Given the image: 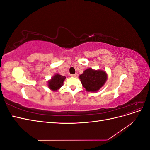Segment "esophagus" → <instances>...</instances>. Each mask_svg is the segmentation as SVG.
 <instances>
[{
    "instance_id": "obj_1",
    "label": "esophagus",
    "mask_w": 150,
    "mask_h": 150,
    "mask_svg": "<svg viewBox=\"0 0 150 150\" xmlns=\"http://www.w3.org/2000/svg\"><path fill=\"white\" fill-rule=\"evenodd\" d=\"M71 77H74V78H75V77H76V74H71L70 75Z\"/></svg>"
}]
</instances>
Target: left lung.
<instances>
[{
  "label": "left lung",
  "instance_id": "left-lung-1",
  "mask_svg": "<svg viewBox=\"0 0 150 150\" xmlns=\"http://www.w3.org/2000/svg\"><path fill=\"white\" fill-rule=\"evenodd\" d=\"M107 78L105 71L94 70L92 68L86 69L79 76L81 83L88 92H97L105 84Z\"/></svg>",
  "mask_w": 150,
  "mask_h": 150
}]
</instances>
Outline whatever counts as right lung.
I'll return each instance as SVG.
<instances>
[{"instance_id":"1","label":"right lung","mask_w":150,"mask_h":150,"mask_svg":"<svg viewBox=\"0 0 150 150\" xmlns=\"http://www.w3.org/2000/svg\"><path fill=\"white\" fill-rule=\"evenodd\" d=\"M66 79L65 76L60 75L59 74H56L51 80L48 81V87L54 91H56L63 85Z\"/></svg>"}]
</instances>
